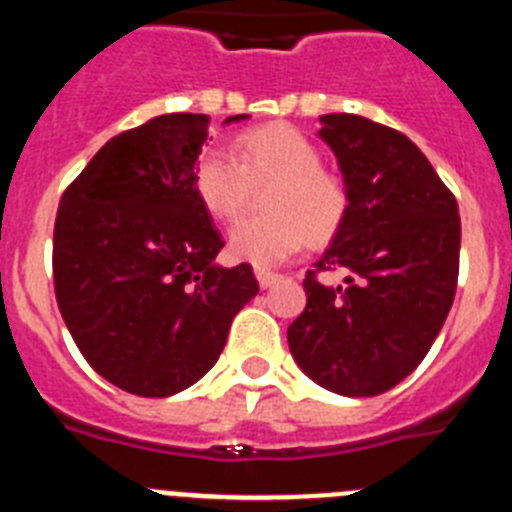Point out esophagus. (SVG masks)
Segmentation results:
<instances>
[{
  "label": "esophagus",
  "instance_id": "esophagus-1",
  "mask_svg": "<svg viewBox=\"0 0 512 512\" xmlns=\"http://www.w3.org/2000/svg\"><path fill=\"white\" fill-rule=\"evenodd\" d=\"M256 279H259L261 289H269V287H274V284H277L282 277H279V274H274V271L256 269Z\"/></svg>",
  "mask_w": 512,
  "mask_h": 512
}]
</instances>
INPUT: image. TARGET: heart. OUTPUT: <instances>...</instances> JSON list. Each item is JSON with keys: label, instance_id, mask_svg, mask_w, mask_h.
Here are the masks:
<instances>
[{"label": "heart", "instance_id": "1", "mask_svg": "<svg viewBox=\"0 0 512 512\" xmlns=\"http://www.w3.org/2000/svg\"><path fill=\"white\" fill-rule=\"evenodd\" d=\"M320 148L292 125H264L235 140L233 156L202 153L194 166V194L220 223H235L264 189V215L230 230L228 248L238 261L277 266L305 241L325 243L346 220L348 197L336 176L320 169Z\"/></svg>", "mask_w": 512, "mask_h": 512}]
</instances>
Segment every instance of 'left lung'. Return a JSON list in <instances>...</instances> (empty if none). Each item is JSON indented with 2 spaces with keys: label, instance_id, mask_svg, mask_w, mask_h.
Returning a JSON list of instances; mask_svg holds the SVG:
<instances>
[{
  "label": "left lung",
  "instance_id": "obj_1",
  "mask_svg": "<svg viewBox=\"0 0 512 512\" xmlns=\"http://www.w3.org/2000/svg\"><path fill=\"white\" fill-rule=\"evenodd\" d=\"M320 125L348 210L315 269L349 277L323 285L307 271V305L287 341L315 384L374 397L408 377L441 333L459 277V207L408 135L346 112Z\"/></svg>",
  "mask_w": 512,
  "mask_h": 512
}]
</instances>
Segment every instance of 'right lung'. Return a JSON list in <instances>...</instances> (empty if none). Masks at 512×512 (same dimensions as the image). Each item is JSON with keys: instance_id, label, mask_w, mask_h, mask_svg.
Here are the masks:
<instances>
[{"instance_id": "add662e5", "label": "right lung", "mask_w": 512, "mask_h": 512, "mask_svg": "<svg viewBox=\"0 0 512 512\" xmlns=\"http://www.w3.org/2000/svg\"><path fill=\"white\" fill-rule=\"evenodd\" d=\"M207 128V115L171 112L115 135L58 205V310L94 372L130 395L200 382L259 292L251 266L215 261L225 243L192 179Z\"/></svg>"}]
</instances>
